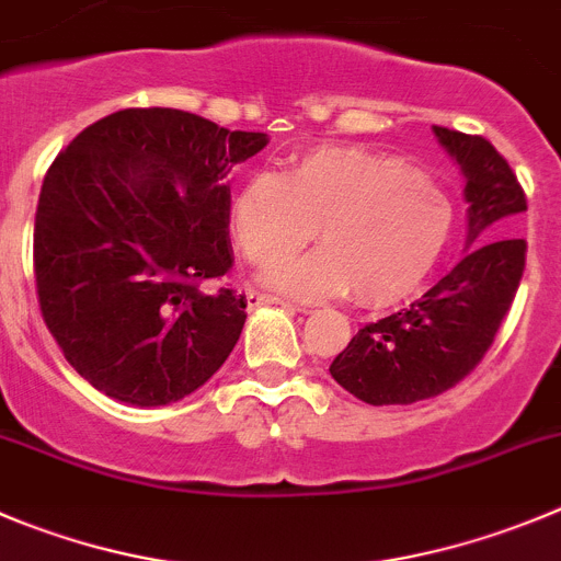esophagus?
<instances>
[{"label": "esophagus", "mask_w": 561, "mask_h": 561, "mask_svg": "<svg viewBox=\"0 0 561 561\" xmlns=\"http://www.w3.org/2000/svg\"><path fill=\"white\" fill-rule=\"evenodd\" d=\"M248 306L250 308H259V306H280L291 313H308L306 306H295V302H286L280 297H272V295H259V291H248Z\"/></svg>", "instance_id": "obj_1"}]
</instances>
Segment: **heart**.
<instances>
[{
	"mask_svg": "<svg viewBox=\"0 0 561 561\" xmlns=\"http://www.w3.org/2000/svg\"><path fill=\"white\" fill-rule=\"evenodd\" d=\"M320 226L323 248L277 262L270 289L319 300L344 295L393 306L413 295L451 233L446 192L402 159L360 148H317L289 173L261 170L231 201V231L244 259L270 264L299 249Z\"/></svg>",
	"mask_w": 561,
	"mask_h": 561,
	"instance_id": "b5f03b06",
	"label": "heart"
}]
</instances>
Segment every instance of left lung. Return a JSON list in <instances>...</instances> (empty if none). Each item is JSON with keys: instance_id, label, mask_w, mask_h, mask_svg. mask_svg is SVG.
<instances>
[{"instance_id": "1", "label": "left lung", "mask_w": 561, "mask_h": 561, "mask_svg": "<svg viewBox=\"0 0 561 561\" xmlns=\"http://www.w3.org/2000/svg\"><path fill=\"white\" fill-rule=\"evenodd\" d=\"M432 131L466 179V244L471 250L421 300L357 330L330 364L333 380L366 404H413L471 375L524 277L526 242L501 237L515 215L526 211V195L510 162L484 137L444 126H432Z\"/></svg>"}]
</instances>
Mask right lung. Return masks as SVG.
I'll return each instance as SVG.
<instances>
[{
  "instance_id": "obj_1",
  "label": "right lung",
  "mask_w": 561,
  "mask_h": 561,
  "mask_svg": "<svg viewBox=\"0 0 561 561\" xmlns=\"http://www.w3.org/2000/svg\"><path fill=\"white\" fill-rule=\"evenodd\" d=\"M270 142L184 110H121L51 162L35 211L41 313L68 364L117 402L159 408L231 355L248 300L233 264V164Z\"/></svg>"
}]
</instances>
